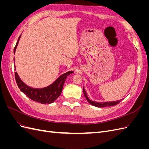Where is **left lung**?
I'll list each match as a JSON object with an SVG mask.
<instances>
[{
  "label": "left lung",
  "mask_w": 149,
  "mask_h": 149,
  "mask_svg": "<svg viewBox=\"0 0 149 149\" xmlns=\"http://www.w3.org/2000/svg\"><path fill=\"white\" fill-rule=\"evenodd\" d=\"M83 93L84 94V96H85L86 99V100L88 101V102L89 104H91V105H93L94 106L97 107H107V106H115L116 104H119L122 101V100H119V101H113V102H99L92 101L91 100H90L89 97H88L86 93L85 90L84 89V87L83 88Z\"/></svg>",
  "instance_id": "1"
}]
</instances>
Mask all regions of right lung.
Segmentation results:
<instances>
[{
  "mask_svg": "<svg viewBox=\"0 0 149 149\" xmlns=\"http://www.w3.org/2000/svg\"><path fill=\"white\" fill-rule=\"evenodd\" d=\"M20 37L21 35H20L19 37L14 48V50H13L14 53ZM13 60H14V58H13ZM73 73V71H70L66 73H64L56 79L55 82H53L52 84L43 88H33L29 86L22 81L17 72H15V78L16 83L20 91L24 93L26 96L31 99V100L40 102L41 104H50L55 101L60 96L62 92L63 86L67 76Z\"/></svg>",
  "mask_w": 149,
  "mask_h": 149,
  "instance_id": "right-lung-1",
  "label": "right lung"
}]
</instances>
